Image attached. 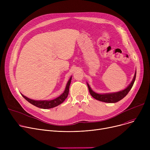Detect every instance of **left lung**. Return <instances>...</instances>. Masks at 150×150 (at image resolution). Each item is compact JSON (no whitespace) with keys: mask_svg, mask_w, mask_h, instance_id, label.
<instances>
[{"mask_svg":"<svg viewBox=\"0 0 150 150\" xmlns=\"http://www.w3.org/2000/svg\"><path fill=\"white\" fill-rule=\"evenodd\" d=\"M136 76V72L134 76V78H133L132 82L131 83V84L128 86L127 88L122 91L115 92V93H111L98 94V93L94 92L90 88L89 85L88 84L89 93L92 96V97H93L94 98L97 100L106 102V103H116V102H118L119 101L121 100L122 99H123L128 93V92H129V91L131 90V89L134 83V81H135Z\"/></svg>","mask_w":150,"mask_h":150,"instance_id":"8db88e82","label":"left lung"}]
</instances>
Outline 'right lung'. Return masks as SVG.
Segmentation results:
<instances>
[{"instance_id":"1","label":"right lung","mask_w":150,"mask_h":150,"mask_svg":"<svg viewBox=\"0 0 150 150\" xmlns=\"http://www.w3.org/2000/svg\"><path fill=\"white\" fill-rule=\"evenodd\" d=\"M71 80H72V76L70 77L69 80L68 81V83L66 85V87L65 89L64 92H63L61 95L57 97V98L53 99L52 100H43V101H36V100H33L30 99L24 96H22V97L24 98L27 101H28L30 103L32 104L33 105L38 107V108H40L42 109H50L54 108L55 106H57L61 103H62L63 101H64L66 98L68 96L69 92V86L71 83Z\"/></svg>"}]
</instances>
